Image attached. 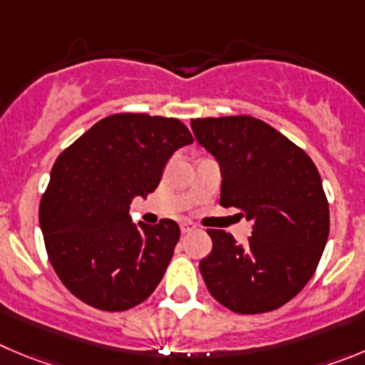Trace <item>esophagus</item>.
Masks as SVG:
<instances>
[{
  "mask_svg": "<svg viewBox=\"0 0 365 365\" xmlns=\"http://www.w3.org/2000/svg\"><path fill=\"white\" fill-rule=\"evenodd\" d=\"M180 229H182V234H187L196 230L198 227H196V223H192V221H182V223H180Z\"/></svg>",
  "mask_w": 365,
  "mask_h": 365,
  "instance_id": "34e87169",
  "label": "esophagus"
}]
</instances>
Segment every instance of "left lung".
Listing matches in <instances>:
<instances>
[{
	"label": "left lung",
	"instance_id": "obj_1",
	"mask_svg": "<svg viewBox=\"0 0 365 365\" xmlns=\"http://www.w3.org/2000/svg\"><path fill=\"white\" fill-rule=\"evenodd\" d=\"M194 136L221 169L220 205L252 221V237L209 229L212 252L200 261L210 295L243 315L267 313L313 277L329 234V207L315 163L259 118L190 120Z\"/></svg>",
	"mask_w": 365,
	"mask_h": 365
}]
</instances>
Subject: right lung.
<instances>
[{
	"label": "right lung",
	"mask_w": 365,
	"mask_h": 365,
	"mask_svg": "<svg viewBox=\"0 0 365 365\" xmlns=\"http://www.w3.org/2000/svg\"><path fill=\"white\" fill-rule=\"evenodd\" d=\"M192 144L178 118L117 113L57 156L39 205L44 247L68 290L104 312L144 302L180 240L173 220L135 225L133 198L158 187L167 160Z\"/></svg>",
	"instance_id": "right-lung-1"
}]
</instances>
